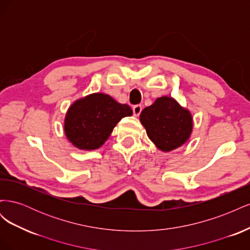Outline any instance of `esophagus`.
<instances>
[{"label":"esophagus","instance_id":"esophagus-1","mask_svg":"<svg viewBox=\"0 0 250 250\" xmlns=\"http://www.w3.org/2000/svg\"><path fill=\"white\" fill-rule=\"evenodd\" d=\"M142 109H143L142 105H140V104H138V105H134V106L132 107L133 115H134L135 117H139V116H140V113L142 112Z\"/></svg>","mask_w":250,"mask_h":250}]
</instances>
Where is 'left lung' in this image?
<instances>
[{"instance_id":"obj_1","label":"left lung","mask_w":250,"mask_h":250,"mask_svg":"<svg viewBox=\"0 0 250 250\" xmlns=\"http://www.w3.org/2000/svg\"><path fill=\"white\" fill-rule=\"evenodd\" d=\"M140 121L148 138L164 152L185 145L193 131L191 111L169 96L157 98L152 105L144 108Z\"/></svg>"}]
</instances>
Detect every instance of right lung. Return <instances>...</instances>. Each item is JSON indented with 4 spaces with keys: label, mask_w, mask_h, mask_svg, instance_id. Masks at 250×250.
Returning <instances> with one entry per match:
<instances>
[{
    "label": "right lung",
    "mask_w": 250,
    "mask_h": 250,
    "mask_svg": "<svg viewBox=\"0 0 250 250\" xmlns=\"http://www.w3.org/2000/svg\"><path fill=\"white\" fill-rule=\"evenodd\" d=\"M132 116L129 105L121 104L103 93H94L75 101L67 109L63 130L72 145L95 150L107 141L121 119Z\"/></svg>",
    "instance_id": "right-lung-1"
}]
</instances>
